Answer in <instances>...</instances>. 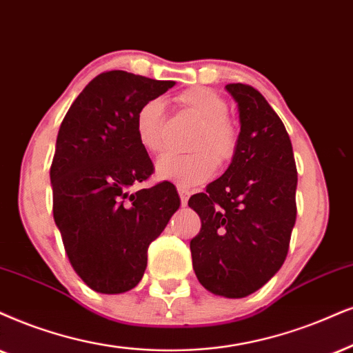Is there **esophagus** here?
Instances as JSON below:
<instances>
[{"label": "esophagus", "instance_id": "34e87169", "mask_svg": "<svg viewBox=\"0 0 353 353\" xmlns=\"http://www.w3.org/2000/svg\"><path fill=\"white\" fill-rule=\"evenodd\" d=\"M177 192H179V197H181L182 207H185L187 200H189V195H190L189 189H187V187H184V185H177Z\"/></svg>", "mask_w": 353, "mask_h": 353}]
</instances>
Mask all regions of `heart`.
Segmentation results:
<instances>
[{"mask_svg": "<svg viewBox=\"0 0 353 353\" xmlns=\"http://www.w3.org/2000/svg\"><path fill=\"white\" fill-rule=\"evenodd\" d=\"M176 101L182 110L200 122L190 143V148L195 151L189 154L163 156L156 164V172L161 179L194 187L203 184L215 174L216 161L223 164L233 158L238 146V132L226 119V101L212 89H187L176 97ZM164 125L166 110L163 101L151 99L138 109L135 119L137 137L150 154H159L164 150Z\"/></svg>", "mask_w": 353, "mask_h": 353, "instance_id": "obj_1", "label": "heart"}]
</instances>
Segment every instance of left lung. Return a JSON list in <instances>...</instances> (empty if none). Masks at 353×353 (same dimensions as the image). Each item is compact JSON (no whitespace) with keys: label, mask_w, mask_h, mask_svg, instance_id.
<instances>
[{"label":"left lung","mask_w":353,"mask_h":353,"mask_svg":"<svg viewBox=\"0 0 353 353\" xmlns=\"http://www.w3.org/2000/svg\"><path fill=\"white\" fill-rule=\"evenodd\" d=\"M241 132L221 177L192 195L202 228L190 241L199 282L213 295L244 298L264 287L287 257L296 220V164L285 125L248 84H226Z\"/></svg>","instance_id":"obj_1"}]
</instances>
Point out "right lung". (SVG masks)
Instances as JSON below:
<instances>
[{
	"label": "right lung",
	"instance_id": "right-lung-1",
	"mask_svg": "<svg viewBox=\"0 0 353 353\" xmlns=\"http://www.w3.org/2000/svg\"><path fill=\"white\" fill-rule=\"evenodd\" d=\"M174 84L105 71L83 89L58 130L50 168L53 218L74 272L97 293L137 287L151 241L181 205L168 181L130 190L154 171L137 137L138 109Z\"/></svg>",
	"mask_w": 353,
	"mask_h": 353
}]
</instances>
